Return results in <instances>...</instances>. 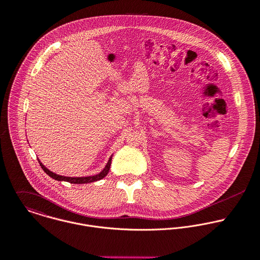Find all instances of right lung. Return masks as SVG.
I'll use <instances>...</instances> for the list:
<instances>
[{"label": "right lung", "mask_w": 260, "mask_h": 260, "mask_svg": "<svg viewBox=\"0 0 260 260\" xmlns=\"http://www.w3.org/2000/svg\"><path fill=\"white\" fill-rule=\"evenodd\" d=\"M111 158L112 156L109 157L105 168L104 170L98 174V175H94V176H89V177H64V176H60V175H57L55 173H53L51 171H49L41 161L40 159L38 158V161L41 166V168L43 169V171L48 175L50 176L52 179H55L57 181H65V182H69L71 184H87V183H92V182H95V181H100L102 179H104V177L108 174L109 172V168H110V164H111Z\"/></svg>", "instance_id": "add662e5"}]
</instances>
